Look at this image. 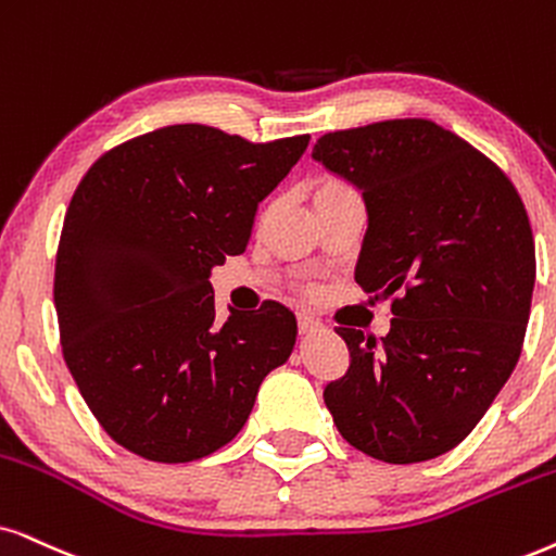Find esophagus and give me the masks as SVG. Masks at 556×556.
<instances>
[{
	"label": "esophagus",
	"instance_id": "obj_1",
	"mask_svg": "<svg viewBox=\"0 0 556 556\" xmlns=\"http://www.w3.org/2000/svg\"><path fill=\"white\" fill-rule=\"evenodd\" d=\"M320 326H323V323L318 318H313V315H307V313H300L298 315V328H300L302 336L313 333V330H318Z\"/></svg>",
	"mask_w": 556,
	"mask_h": 556
}]
</instances>
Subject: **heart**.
Here are the masks:
<instances>
[{"label":"heart","mask_w":556,"mask_h":556,"mask_svg":"<svg viewBox=\"0 0 556 556\" xmlns=\"http://www.w3.org/2000/svg\"><path fill=\"white\" fill-rule=\"evenodd\" d=\"M346 187H349L346 181H341V179H323L318 192H336V189H346ZM318 192H315V194H318Z\"/></svg>","instance_id":"b5f03b06"}]
</instances>
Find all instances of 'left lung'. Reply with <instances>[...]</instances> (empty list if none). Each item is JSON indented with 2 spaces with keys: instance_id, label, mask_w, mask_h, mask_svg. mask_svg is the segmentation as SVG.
Here are the masks:
<instances>
[{
  "instance_id": "obj_1",
  "label": "left lung",
  "mask_w": 556,
  "mask_h": 556,
  "mask_svg": "<svg viewBox=\"0 0 556 556\" xmlns=\"http://www.w3.org/2000/svg\"><path fill=\"white\" fill-rule=\"evenodd\" d=\"M313 159L364 192L356 282L392 311L384 339L336 328L349 369L323 390L333 424L390 465L452 452L523 349L536 251L521 194L495 161L424 117L326 132Z\"/></svg>"
}]
</instances>
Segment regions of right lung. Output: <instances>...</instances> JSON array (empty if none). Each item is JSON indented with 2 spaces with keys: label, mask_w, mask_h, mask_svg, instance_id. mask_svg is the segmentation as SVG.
Returning <instances> with one entry per match:
<instances>
[{
  "label": "right lung",
  "mask_w": 556,
  "mask_h": 556,
  "mask_svg": "<svg viewBox=\"0 0 556 556\" xmlns=\"http://www.w3.org/2000/svg\"><path fill=\"white\" fill-rule=\"evenodd\" d=\"M311 136L254 143L168 125L102 153L76 187L55 254L63 362L115 444L179 465L241 431L292 354L279 302L215 320L210 269L243 254L258 202Z\"/></svg>",
  "instance_id": "obj_1"
}]
</instances>
